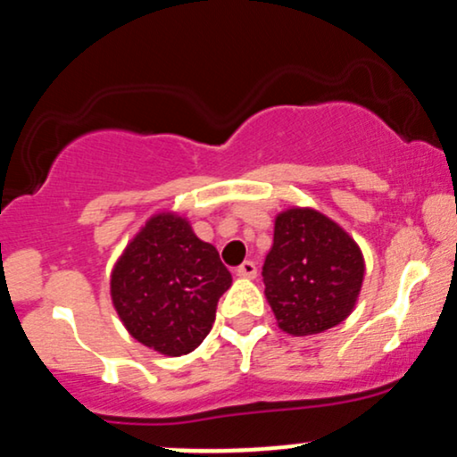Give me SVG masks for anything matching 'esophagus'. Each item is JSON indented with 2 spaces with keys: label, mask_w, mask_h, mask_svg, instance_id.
Returning <instances> with one entry per match:
<instances>
[{
  "label": "esophagus",
  "mask_w": 457,
  "mask_h": 457,
  "mask_svg": "<svg viewBox=\"0 0 457 457\" xmlns=\"http://www.w3.org/2000/svg\"><path fill=\"white\" fill-rule=\"evenodd\" d=\"M235 274L242 278H254L257 277V266H254V262H244L242 266L235 268Z\"/></svg>",
  "instance_id": "obj_1"
}]
</instances>
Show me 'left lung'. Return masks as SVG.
I'll return each instance as SVG.
<instances>
[{"instance_id": "1", "label": "left lung", "mask_w": 457, "mask_h": 457, "mask_svg": "<svg viewBox=\"0 0 457 457\" xmlns=\"http://www.w3.org/2000/svg\"><path fill=\"white\" fill-rule=\"evenodd\" d=\"M262 277L278 327L292 336H313L353 312L364 281V257L322 213L289 209L274 222Z\"/></svg>"}]
</instances>
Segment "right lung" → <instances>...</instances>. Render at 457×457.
Segmentation results:
<instances>
[{
  "label": "right lung",
  "instance_id": "1",
  "mask_svg": "<svg viewBox=\"0 0 457 457\" xmlns=\"http://www.w3.org/2000/svg\"><path fill=\"white\" fill-rule=\"evenodd\" d=\"M233 283L187 220L159 213L129 244L111 274L112 305L130 336L163 355H187L209 336Z\"/></svg>",
  "mask_w": 457,
  "mask_h": 457
}]
</instances>
